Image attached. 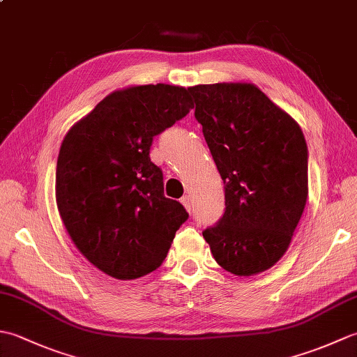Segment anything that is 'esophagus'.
<instances>
[{
	"instance_id": "esophagus-1",
	"label": "esophagus",
	"mask_w": 357,
	"mask_h": 357,
	"mask_svg": "<svg viewBox=\"0 0 357 357\" xmlns=\"http://www.w3.org/2000/svg\"><path fill=\"white\" fill-rule=\"evenodd\" d=\"M181 202H183V206H184L188 211L192 210L193 199H192V196H190V195H185V196H183V198H181Z\"/></svg>"
}]
</instances>
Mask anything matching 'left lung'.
Wrapping results in <instances>:
<instances>
[{
  "label": "left lung",
  "mask_w": 357,
  "mask_h": 357,
  "mask_svg": "<svg viewBox=\"0 0 357 357\" xmlns=\"http://www.w3.org/2000/svg\"><path fill=\"white\" fill-rule=\"evenodd\" d=\"M188 92L225 190L224 215L202 236L224 270L256 275L287 252L305 208L304 133L253 84H199Z\"/></svg>",
  "instance_id": "obj_1"
}]
</instances>
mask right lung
Masks as SVG:
<instances>
[{"instance_id":"right-lung-1","label":"right lung","mask_w":357,"mask_h":357,"mask_svg":"<svg viewBox=\"0 0 357 357\" xmlns=\"http://www.w3.org/2000/svg\"><path fill=\"white\" fill-rule=\"evenodd\" d=\"M190 109L184 87H128L105 96L66 135L56 162L59 215L79 252L112 278L156 270L188 219L183 204L164 196L150 147Z\"/></svg>"}]
</instances>
